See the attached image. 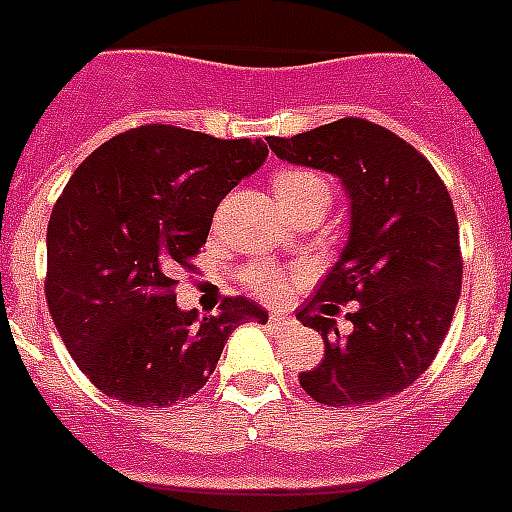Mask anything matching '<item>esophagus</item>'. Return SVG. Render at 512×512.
I'll return each instance as SVG.
<instances>
[{
  "label": "esophagus",
  "instance_id": "1",
  "mask_svg": "<svg viewBox=\"0 0 512 512\" xmlns=\"http://www.w3.org/2000/svg\"><path fill=\"white\" fill-rule=\"evenodd\" d=\"M268 322H271L273 327H282V330H290V327H295V319L287 317V314H282V311H271V314H268Z\"/></svg>",
  "mask_w": 512,
  "mask_h": 512
}]
</instances>
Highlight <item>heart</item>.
Returning a JSON list of instances; mask_svg holds the SVG:
<instances>
[{
  "instance_id": "heart-1",
  "label": "heart",
  "mask_w": 512,
  "mask_h": 512,
  "mask_svg": "<svg viewBox=\"0 0 512 512\" xmlns=\"http://www.w3.org/2000/svg\"><path fill=\"white\" fill-rule=\"evenodd\" d=\"M273 195L287 217L306 212V209H325L330 206V182L319 171L311 169H284L273 177ZM249 287L265 298L279 300L287 295V279L282 271L271 265H260L249 273Z\"/></svg>"
}]
</instances>
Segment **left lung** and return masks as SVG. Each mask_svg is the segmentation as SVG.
Masks as SVG:
<instances>
[{
    "instance_id": "8db88e82",
    "label": "left lung",
    "mask_w": 512,
    "mask_h": 512,
    "mask_svg": "<svg viewBox=\"0 0 512 512\" xmlns=\"http://www.w3.org/2000/svg\"><path fill=\"white\" fill-rule=\"evenodd\" d=\"M282 161L341 177L351 201L349 244L298 319L325 338V360L300 386L327 408L403 392L432 365L462 290L459 222L443 179L416 147L362 117L306 134L268 136ZM354 302L352 333L332 317Z\"/></svg>"
}]
</instances>
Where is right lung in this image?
<instances>
[{
    "instance_id": "1",
    "label": "right lung",
    "mask_w": 512,
    "mask_h": 512,
    "mask_svg": "<svg viewBox=\"0 0 512 512\" xmlns=\"http://www.w3.org/2000/svg\"><path fill=\"white\" fill-rule=\"evenodd\" d=\"M265 155L263 142L150 123L112 136L66 182L50 214L45 295L77 368L107 397L179 403L209 381L236 327L268 319L241 295L198 319L174 292L220 201Z\"/></svg>"
}]
</instances>
